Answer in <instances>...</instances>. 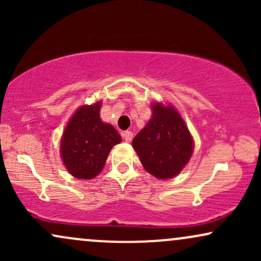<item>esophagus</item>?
Wrapping results in <instances>:
<instances>
[{
  "instance_id": "1",
  "label": "esophagus",
  "mask_w": 261,
  "mask_h": 261,
  "mask_svg": "<svg viewBox=\"0 0 261 261\" xmlns=\"http://www.w3.org/2000/svg\"><path fill=\"white\" fill-rule=\"evenodd\" d=\"M122 137H124V140L126 141V142H131V140H133L134 137V134L131 133V131H125V133H122Z\"/></svg>"
}]
</instances>
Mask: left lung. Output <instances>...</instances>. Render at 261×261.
<instances>
[{
    "instance_id": "left-lung-1",
    "label": "left lung",
    "mask_w": 261,
    "mask_h": 261,
    "mask_svg": "<svg viewBox=\"0 0 261 261\" xmlns=\"http://www.w3.org/2000/svg\"><path fill=\"white\" fill-rule=\"evenodd\" d=\"M133 147L149 174L170 179L190 161L194 141L178 110L155 101L152 103V118L135 136Z\"/></svg>"
}]
</instances>
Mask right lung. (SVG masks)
<instances>
[{"mask_svg": "<svg viewBox=\"0 0 261 261\" xmlns=\"http://www.w3.org/2000/svg\"><path fill=\"white\" fill-rule=\"evenodd\" d=\"M101 101L82 106L66 125L60 154L66 169L77 179H93L103 170L110 149L121 136L110 124L101 121Z\"/></svg>", "mask_w": 261, "mask_h": 261, "instance_id": "right-lung-1", "label": "right lung"}]
</instances>
